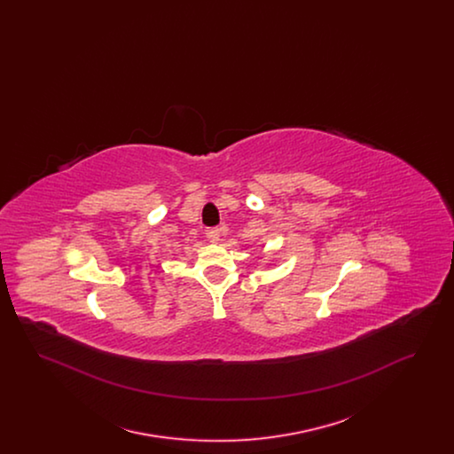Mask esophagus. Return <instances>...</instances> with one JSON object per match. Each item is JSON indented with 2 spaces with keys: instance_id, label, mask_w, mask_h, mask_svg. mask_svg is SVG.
<instances>
[{
  "instance_id": "1",
  "label": "esophagus",
  "mask_w": 454,
  "mask_h": 454,
  "mask_svg": "<svg viewBox=\"0 0 454 454\" xmlns=\"http://www.w3.org/2000/svg\"><path fill=\"white\" fill-rule=\"evenodd\" d=\"M206 237L209 238L211 241H217L219 237H221V230H217V228H207V230H206Z\"/></svg>"
}]
</instances>
